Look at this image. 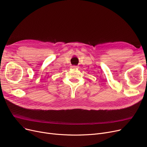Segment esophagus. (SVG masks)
I'll return each instance as SVG.
<instances>
[{
  "label": "esophagus",
  "instance_id": "esophagus-1",
  "mask_svg": "<svg viewBox=\"0 0 147 147\" xmlns=\"http://www.w3.org/2000/svg\"><path fill=\"white\" fill-rule=\"evenodd\" d=\"M79 66H78V65H73V66H71V68H79Z\"/></svg>",
  "mask_w": 147,
  "mask_h": 147
}]
</instances>
